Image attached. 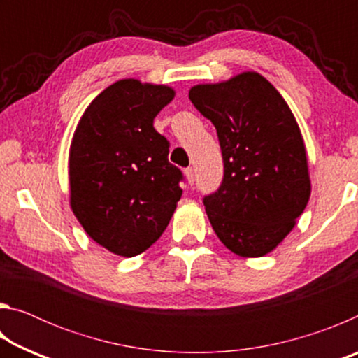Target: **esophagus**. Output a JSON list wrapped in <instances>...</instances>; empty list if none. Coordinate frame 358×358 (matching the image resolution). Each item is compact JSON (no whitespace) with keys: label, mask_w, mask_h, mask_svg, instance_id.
<instances>
[{"label":"esophagus","mask_w":358,"mask_h":358,"mask_svg":"<svg viewBox=\"0 0 358 358\" xmlns=\"http://www.w3.org/2000/svg\"><path fill=\"white\" fill-rule=\"evenodd\" d=\"M185 177H186V183L192 185L194 178H196V173H194V169H186L185 171Z\"/></svg>","instance_id":"obj_1"}]
</instances>
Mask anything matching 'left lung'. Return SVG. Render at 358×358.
Here are the masks:
<instances>
[{"label": "left lung", "mask_w": 358, "mask_h": 358, "mask_svg": "<svg viewBox=\"0 0 358 358\" xmlns=\"http://www.w3.org/2000/svg\"><path fill=\"white\" fill-rule=\"evenodd\" d=\"M215 124L224 178L203 199L217 238L240 257H262L296 224L311 196L305 142L292 110L259 72L189 88Z\"/></svg>", "instance_id": "8db88e82"}]
</instances>
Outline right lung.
<instances>
[{
    "mask_svg": "<svg viewBox=\"0 0 358 358\" xmlns=\"http://www.w3.org/2000/svg\"><path fill=\"white\" fill-rule=\"evenodd\" d=\"M175 98L167 85L121 78L92 101L69 147V203L85 232L121 257L156 243L183 189L156 115Z\"/></svg>",
    "mask_w": 358,
    "mask_h": 358,
    "instance_id": "right-lung-1",
    "label": "right lung"
}]
</instances>
